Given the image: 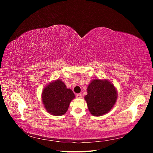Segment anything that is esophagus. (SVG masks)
Segmentation results:
<instances>
[{"label": "esophagus", "mask_w": 153, "mask_h": 153, "mask_svg": "<svg viewBox=\"0 0 153 153\" xmlns=\"http://www.w3.org/2000/svg\"><path fill=\"white\" fill-rule=\"evenodd\" d=\"M82 94H77L76 95V97L77 98H82Z\"/></svg>", "instance_id": "34e87169"}]
</instances>
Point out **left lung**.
Here are the masks:
<instances>
[{
    "label": "left lung",
    "mask_w": 153,
    "mask_h": 153,
    "mask_svg": "<svg viewBox=\"0 0 153 153\" xmlns=\"http://www.w3.org/2000/svg\"><path fill=\"white\" fill-rule=\"evenodd\" d=\"M117 97L116 89L112 83L94 79L88 85L85 100L91 114L94 116H101L112 108Z\"/></svg>",
    "instance_id": "1"
}]
</instances>
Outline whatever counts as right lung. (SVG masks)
<instances>
[{"mask_svg":"<svg viewBox=\"0 0 153 153\" xmlns=\"http://www.w3.org/2000/svg\"><path fill=\"white\" fill-rule=\"evenodd\" d=\"M73 98H75L73 92L68 89L60 80L49 84L42 93V101L46 110L52 115L58 116L67 112Z\"/></svg>","mask_w":153,"mask_h":153,"instance_id":"right-lung-1","label":"right lung"}]
</instances>
